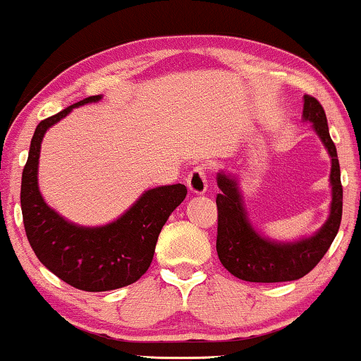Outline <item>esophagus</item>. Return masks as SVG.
<instances>
[{"mask_svg": "<svg viewBox=\"0 0 361 361\" xmlns=\"http://www.w3.org/2000/svg\"><path fill=\"white\" fill-rule=\"evenodd\" d=\"M186 185H188L190 192L192 193H197V195H202L207 192V168L202 166V164H198V166H195L192 171L188 173V176H186Z\"/></svg>", "mask_w": 361, "mask_h": 361, "instance_id": "34e87169", "label": "esophagus"}]
</instances>
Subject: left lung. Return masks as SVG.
Segmentation results:
<instances>
[{
  "label": "left lung",
  "instance_id": "1",
  "mask_svg": "<svg viewBox=\"0 0 361 361\" xmlns=\"http://www.w3.org/2000/svg\"><path fill=\"white\" fill-rule=\"evenodd\" d=\"M302 117L314 124V131L326 146L331 156V185L333 202L328 222L316 235L294 244H276L254 232L242 207V197L237 190V181L227 175H219L216 210V254L220 262L230 274L249 282H286L305 277L318 266L329 245L333 244L341 224L343 186L340 178L336 146L328 131L326 112L318 99L305 95Z\"/></svg>",
  "mask_w": 361,
  "mask_h": 361
}]
</instances>
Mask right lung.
<instances>
[{
    "mask_svg": "<svg viewBox=\"0 0 361 361\" xmlns=\"http://www.w3.org/2000/svg\"><path fill=\"white\" fill-rule=\"evenodd\" d=\"M99 99L90 95L37 126L20 193L25 232L35 255L63 282L89 293L124 288L145 274L163 225L186 197V186L180 183L147 190L119 220L97 228L68 224L43 202L37 183L43 134L73 107Z\"/></svg>",
    "mask_w": 361,
    "mask_h": 361,
    "instance_id": "add662e5",
    "label": "right lung"
}]
</instances>
